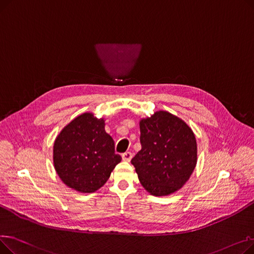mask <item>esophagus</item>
<instances>
[{"label":"esophagus","instance_id":"obj_1","mask_svg":"<svg viewBox=\"0 0 254 254\" xmlns=\"http://www.w3.org/2000/svg\"><path fill=\"white\" fill-rule=\"evenodd\" d=\"M122 157H123V159L125 162H129L130 159H131V157H132V154H131V152H125V153H123V155H122Z\"/></svg>","mask_w":254,"mask_h":254}]
</instances>
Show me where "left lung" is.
<instances>
[{
  "label": "left lung",
  "mask_w": 254,
  "mask_h": 254,
  "mask_svg": "<svg viewBox=\"0 0 254 254\" xmlns=\"http://www.w3.org/2000/svg\"><path fill=\"white\" fill-rule=\"evenodd\" d=\"M142 149L131 158L143 188L155 196L180 190L196 165L197 147L192 129L167 111L140 120Z\"/></svg>",
  "instance_id": "1"
}]
</instances>
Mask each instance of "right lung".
<instances>
[{"instance_id": "right-lung-1", "label": "right lung", "mask_w": 254, "mask_h": 254, "mask_svg": "<svg viewBox=\"0 0 254 254\" xmlns=\"http://www.w3.org/2000/svg\"><path fill=\"white\" fill-rule=\"evenodd\" d=\"M120 161L104 118L89 112L66 125L53 144V165L61 180L83 193L101 189Z\"/></svg>"}]
</instances>
